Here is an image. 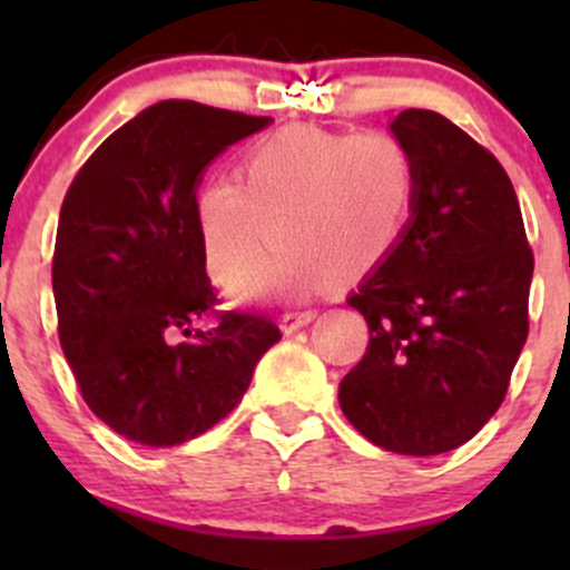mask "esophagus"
<instances>
[{"instance_id":"1","label":"esophagus","mask_w":570,"mask_h":570,"mask_svg":"<svg viewBox=\"0 0 570 570\" xmlns=\"http://www.w3.org/2000/svg\"><path fill=\"white\" fill-rule=\"evenodd\" d=\"M314 317H317V308H303V312H286L284 314V331H297V327H303V325H308V322H312Z\"/></svg>"}]
</instances>
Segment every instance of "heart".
Wrapping results in <instances>:
<instances>
[{
  "instance_id": "heart-1",
  "label": "heart",
  "mask_w": 570,
  "mask_h": 570,
  "mask_svg": "<svg viewBox=\"0 0 570 570\" xmlns=\"http://www.w3.org/2000/svg\"><path fill=\"white\" fill-rule=\"evenodd\" d=\"M416 198V163L389 131L289 129L245 154L239 184L215 178L195 204L209 273L264 297L301 289L325 269L350 278L392 256Z\"/></svg>"
}]
</instances>
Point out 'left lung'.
<instances>
[{
	"label": "left lung",
	"mask_w": 570,
	"mask_h": 570,
	"mask_svg": "<svg viewBox=\"0 0 570 570\" xmlns=\"http://www.w3.org/2000/svg\"><path fill=\"white\" fill-rule=\"evenodd\" d=\"M416 163L411 220L347 297L370 325L338 405L372 444L439 455L499 411L530 333L534 256L519 198L488 148L430 109L392 124Z\"/></svg>",
	"instance_id": "left-lung-1"
}]
</instances>
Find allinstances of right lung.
I'll return each instance as SVG.
<instances>
[{
    "mask_svg": "<svg viewBox=\"0 0 570 570\" xmlns=\"http://www.w3.org/2000/svg\"><path fill=\"white\" fill-rule=\"evenodd\" d=\"M267 124L159 101L112 131L68 187L51 258L57 333L82 400L124 439L176 446L215 428L281 338L264 314L217 312L195 220L206 165ZM206 313L216 325L193 332Z\"/></svg>",
    "mask_w": 570,
    "mask_h": 570,
    "instance_id": "add662e5",
    "label": "right lung"
}]
</instances>
